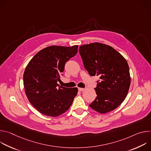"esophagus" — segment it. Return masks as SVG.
Masks as SVG:
<instances>
[{"instance_id":"1","label":"esophagus","mask_w":151,"mask_h":151,"mask_svg":"<svg viewBox=\"0 0 151 151\" xmlns=\"http://www.w3.org/2000/svg\"><path fill=\"white\" fill-rule=\"evenodd\" d=\"M78 90L79 91H83L85 90V88H78Z\"/></svg>"}]
</instances>
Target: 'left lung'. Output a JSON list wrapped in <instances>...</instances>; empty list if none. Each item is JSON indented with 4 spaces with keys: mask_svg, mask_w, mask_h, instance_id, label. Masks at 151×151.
Segmentation results:
<instances>
[{
    "mask_svg": "<svg viewBox=\"0 0 151 151\" xmlns=\"http://www.w3.org/2000/svg\"><path fill=\"white\" fill-rule=\"evenodd\" d=\"M85 69L91 76H99L94 88L97 97L89 106L105 114L123 102L130 88L131 78L124 57L112 47L96 42L79 47Z\"/></svg>",
    "mask_w": 151,
    "mask_h": 151,
    "instance_id": "1",
    "label": "left lung"
}]
</instances>
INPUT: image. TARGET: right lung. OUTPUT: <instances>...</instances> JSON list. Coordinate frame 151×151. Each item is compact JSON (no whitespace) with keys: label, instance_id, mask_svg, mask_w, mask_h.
Returning <instances> with one entry per match:
<instances>
[{"label":"right lung","instance_id":"obj_1","mask_svg":"<svg viewBox=\"0 0 151 151\" xmlns=\"http://www.w3.org/2000/svg\"><path fill=\"white\" fill-rule=\"evenodd\" d=\"M78 48V45L48 47L39 51L26 66L23 75L26 94L43 115L58 116L72 105L78 88L60 87L57 82L66 63L77 54Z\"/></svg>","mask_w":151,"mask_h":151}]
</instances>
